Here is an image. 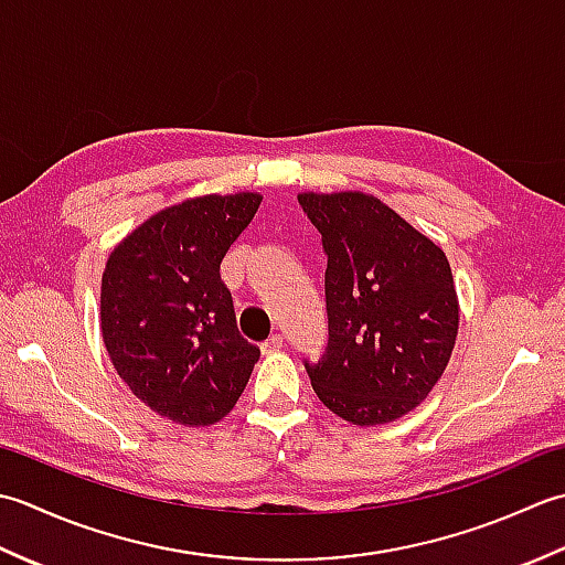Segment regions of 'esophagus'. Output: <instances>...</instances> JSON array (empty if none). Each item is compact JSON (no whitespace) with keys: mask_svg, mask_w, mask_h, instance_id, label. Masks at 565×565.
<instances>
[{"mask_svg":"<svg viewBox=\"0 0 565 565\" xmlns=\"http://www.w3.org/2000/svg\"><path fill=\"white\" fill-rule=\"evenodd\" d=\"M284 334H271V338L267 340V342H262V352L264 354H274V352H279V350H284Z\"/></svg>","mask_w":565,"mask_h":565,"instance_id":"34e87169","label":"esophagus"}]
</instances>
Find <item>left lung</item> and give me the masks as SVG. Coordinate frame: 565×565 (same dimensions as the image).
I'll return each instance as SVG.
<instances>
[{
	"label": "left lung",
	"instance_id": "8db88e82",
	"mask_svg": "<svg viewBox=\"0 0 565 565\" xmlns=\"http://www.w3.org/2000/svg\"><path fill=\"white\" fill-rule=\"evenodd\" d=\"M328 255V347L306 371L352 425L393 423L435 388L459 332L449 259L381 199L298 194Z\"/></svg>",
	"mask_w": 565,
	"mask_h": 565
}]
</instances>
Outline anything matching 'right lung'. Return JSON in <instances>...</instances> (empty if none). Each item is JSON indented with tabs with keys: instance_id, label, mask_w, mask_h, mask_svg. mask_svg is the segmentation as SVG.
<instances>
[{
	"instance_id": "1",
	"label": "right lung",
	"mask_w": 565,
	"mask_h": 565,
	"mask_svg": "<svg viewBox=\"0 0 565 565\" xmlns=\"http://www.w3.org/2000/svg\"><path fill=\"white\" fill-rule=\"evenodd\" d=\"M255 191L186 199L138 225L106 259L102 338L136 398L186 427L233 411L259 347L237 330L221 262L255 218Z\"/></svg>"
}]
</instances>
